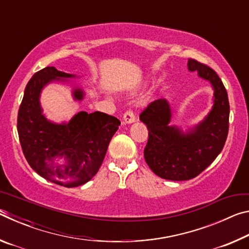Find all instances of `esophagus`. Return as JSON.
<instances>
[{
  "mask_svg": "<svg viewBox=\"0 0 249 249\" xmlns=\"http://www.w3.org/2000/svg\"><path fill=\"white\" fill-rule=\"evenodd\" d=\"M135 122V115L132 111H127L125 112V114L123 116V123L124 124H132Z\"/></svg>",
  "mask_w": 249,
  "mask_h": 249,
  "instance_id": "1",
  "label": "esophagus"
}]
</instances>
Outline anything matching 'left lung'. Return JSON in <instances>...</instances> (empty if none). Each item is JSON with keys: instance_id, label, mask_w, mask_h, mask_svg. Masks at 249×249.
<instances>
[{"instance_id": "obj_1", "label": "left lung", "mask_w": 249, "mask_h": 249, "mask_svg": "<svg viewBox=\"0 0 249 249\" xmlns=\"http://www.w3.org/2000/svg\"><path fill=\"white\" fill-rule=\"evenodd\" d=\"M188 69L197 71L213 88V107L203 121L185 133L169 125L172 113L166 99L154 101L140 116L148 129L144 150L147 165L160 178L172 181L200 175L221 153L229 134L230 103L222 80L213 69L195 59L188 60Z\"/></svg>"}]
</instances>
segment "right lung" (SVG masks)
<instances>
[{
	"label": "right lung",
	"instance_id": "right-lung-1",
	"mask_svg": "<svg viewBox=\"0 0 249 249\" xmlns=\"http://www.w3.org/2000/svg\"><path fill=\"white\" fill-rule=\"evenodd\" d=\"M71 78L75 75L54 67L36 72L25 88L18 116L19 142L29 166L46 180L67 188L79 187L93 178L121 125L116 117L102 112L81 111L68 123L60 124L46 119L39 101L41 91L50 82ZM72 95L75 101H82L84 92L73 87Z\"/></svg>",
	"mask_w": 249,
	"mask_h": 249
}]
</instances>
